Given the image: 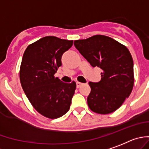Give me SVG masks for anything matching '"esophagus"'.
Segmentation results:
<instances>
[{
    "label": "esophagus",
    "mask_w": 149,
    "mask_h": 149,
    "mask_svg": "<svg viewBox=\"0 0 149 149\" xmlns=\"http://www.w3.org/2000/svg\"><path fill=\"white\" fill-rule=\"evenodd\" d=\"M82 83L79 82V81H77V82H76V87H77V88H79V87L81 86V85H82Z\"/></svg>",
    "instance_id": "esophagus-1"
}]
</instances>
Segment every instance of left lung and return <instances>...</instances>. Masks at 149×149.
<instances>
[{"label":"left lung","mask_w":149,"mask_h":149,"mask_svg":"<svg viewBox=\"0 0 149 149\" xmlns=\"http://www.w3.org/2000/svg\"><path fill=\"white\" fill-rule=\"evenodd\" d=\"M74 45L91 66L102 70L99 82H89L90 109L100 114L112 113L133 89L134 62L129 50L116 40L102 35L76 40Z\"/></svg>","instance_id":"8db88e82"}]
</instances>
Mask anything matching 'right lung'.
<instances>
[{"instance_id":"right-lung-1","label":"right lung","mask_w":149,"mask_h":149,"mask_svg":"<svg viewBox=\"0 0 149 149\" xmlns=\"http://www.w3.org/2000/svg\"><path fill=\"white\" fill-rule=\"evenodd\" d=\"M73 41L46 36L26 47L23 55L20 81L33 108L45 117L56 119L69 111L76 84L55 77L61 56Z\"/></svg>"}]
</instances>
